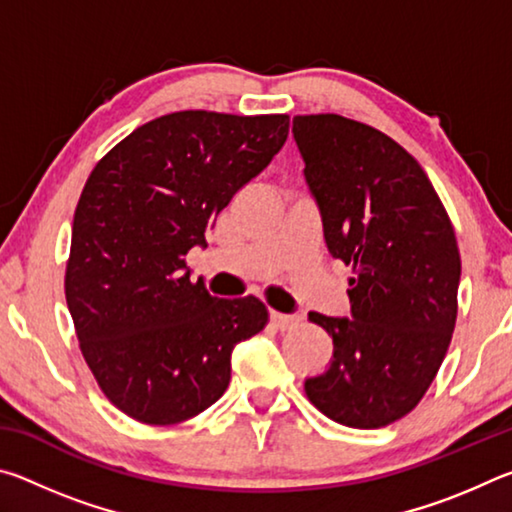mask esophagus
I'll use <instances>...</instances> for the list:
<instances>
[{
    "label": "esophagus",
    "mask_w": 512,
    "mask_h": 512,
    "mask_svg": "<svg viewBox=\"0 0 512 512\" xmlns=\"http://www.w3.org/2000/svg\"><path fill=\"white\" fill-rule=\"evenodd\" d=\"M271 320L273 323L280 327V329H287V327H293L298 323L296 316H289V314H280V311H271Z\"/></svg>",
    "instance_id": "1"
}]
</instances>
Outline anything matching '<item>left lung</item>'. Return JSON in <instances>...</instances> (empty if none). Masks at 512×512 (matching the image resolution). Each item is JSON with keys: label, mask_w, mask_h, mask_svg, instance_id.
Listing matches in <instances>:
<instances>
[{"label": "left lung", "mask_w": 512, "mask_h": 512, "mask_svg": "<svg viewBox=\"0 0 512 512\" xmlns=\"http://www.w3.org/2000/svg\"><path fill=\"white\" fill-rule=\"evenodd\" d=\"M293 140L329 253L354 271L352 318L309 314L334 357L305 393L345 427H386L418 406L452 341L461 282L452 221L413 155L377 128L298 115Z\"/></svg>", "instance_id": "obj_1"}]
</instances>
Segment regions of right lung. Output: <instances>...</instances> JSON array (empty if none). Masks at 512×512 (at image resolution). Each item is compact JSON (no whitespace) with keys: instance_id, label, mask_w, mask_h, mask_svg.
<instances>
[{"instance_id":"obj_1","label":"right lung","mask_w":512,"mask_h":512,"mask_svg":"<svg viewBox=\"0 0 512 512\" xmlns=\"http://www.w3.org/2000/svg\"><path fill=\"white\" fill-rule=\"evenodd\" d=\"M289 135V115L207 110L149 121L97 162L74 212L65 298L81 352L119 411L178 424L230 384L235 345L262 332L255 296H210L185 255Z\"/></svg>"}]
</instances>
